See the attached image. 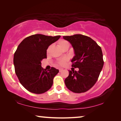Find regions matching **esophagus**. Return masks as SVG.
I'll return each mask as SVG.
<instances>
[{
    "mask_svg": "<svg viewBox=\"0 0 121 121\" xmlns=\"http://www.w3.org/2000/svg\"><path fill=\"white\" fill-rule=\"evenodd\" d=\"M62 71H63V69H59V72H60V73L62 72Z\"/></svg>",
    "mask_w": 121,
    "mask_h": 121,
    "instance_id": "34e87169",
    "label": "esophagus"
}]
</instances>
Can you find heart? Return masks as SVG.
<instances>
[{"label": "heart", "mask_w": 121, "mask_h": 121, "mask_svg": "<svg viewBox=\"0 0 121 121\" xmlns=\"http://www.w3.org/2000/svg\"><path fill=\"white\" fill-rule=\"evenodd\" d=\"M58 45H59V46L60 47V48L61 49L63 48H64L65 47L69 46V43L67 42V41L65 40H61L60 41H59ZM67 60H68V59H67V58L63 59H62V60H61L60 61H59V64L60 65H65V62H66Z\"/></svg>", "instance_id": "b5f03b06"}]
</instances>
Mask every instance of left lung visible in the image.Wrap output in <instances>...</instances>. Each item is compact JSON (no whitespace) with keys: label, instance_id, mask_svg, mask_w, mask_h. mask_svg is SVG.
<instances>
[{"label":"left lung","instance_id":"left-lung-1","mask_svg":"<svg viewBox=\"0 0 121 121\" xmlns=\"http://www.w3.org/2000/svg\"><path fill=\"white\" fill-rule=\"evenodd\" d=\"M63 38L70 43L74 51L71 66L79 69L69 71L65 85L74 93L85 92L95 84L103 67L101 48L92 39L81 34Z\"/></svg>","mask_w":121,"mask_h":121}]
</instances>
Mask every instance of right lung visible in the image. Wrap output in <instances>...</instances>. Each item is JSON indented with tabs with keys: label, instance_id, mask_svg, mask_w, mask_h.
Returning <instances> with one entry per match:
<instances>
[{
	"label": "right lung",
	"instance_id": "obj_1",
	"mask_svg": "<svg viewBox=\"0 0 121 121\" xmlns=\"http://www.w3.org/2000/svg\"><path fill=\"white\" fill-rule=\"evenodd\" d=\"M60 37L34 35L24 39L16 49L13 59L15 73L20 83L30 92L42 94L52 87L59 71L54 67L46 70L41 66V61L46 58L48 46Z\"/></svg>",
	"mask_w": 121,
	"mask_h": 121
}]
</instances>
